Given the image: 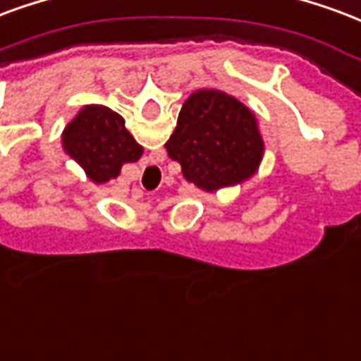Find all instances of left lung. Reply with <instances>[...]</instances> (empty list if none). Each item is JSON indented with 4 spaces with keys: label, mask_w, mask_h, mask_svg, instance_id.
<instances>
[{
    "label": "left lung",
    "mask_w": 361,
    "mask_h": 361,
    "mask_svg": "<svg viewBox=\"0 0 361 361\" xmlns=\"http://www.w3.org/2000/svg\"><path fill=\"white\" fill-rule=\"evenodd\" d=\"M164 147L181 164L183 178L208 193L248 180L264 157L252 111L220 90L189 95Z\"/></svg>",
    "instance_id": "left-lung-1"
}]
</instances>
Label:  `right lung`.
I'll list each match as a JSON object with an SVG mask.
<instances>
[{
  "label": "right lung",
  "instance_id": "add662e5",
  "mask_svg": "<svg viewBox=\"0 0 361 361\" xmlns=\"http://www.w3.org/2000/svg\"><path fill=\"white\" fill-rule=\"evenodd\" d=\"M63 149L93 183L113 180L126 162H135L143 154V147L128 132L124 118L103 105L80 109L63 132Z\"/></svg>",
  "mask_w": 361,
  "mask_h": 361
}]
</instances>
